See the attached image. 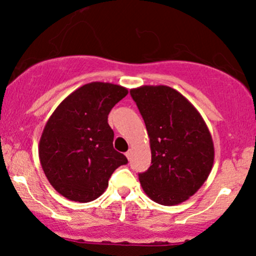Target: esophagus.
Here are the masks:
<instances>
[{
	"label": "esophagus",
	"mask_w": 256,
	"mask_h": 256,
	"mask_svg": "<svg viewBox=\"0 0 256 256\" xmlns=\"http://www.w3.org/2000/svg\"><path fill=\"white\" fill-rule=\"evenodd\" d=\"M125 155H126V158H128V160H130V158H131V149H128V150L125 152Z\"/></svg>",
	"instance_id": "34e87169"
}]
</instances>
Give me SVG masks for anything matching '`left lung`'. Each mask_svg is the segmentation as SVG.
<instances>
[{"label":"left lung","mask_w":256,"mask_h":256,"mask_svg":"<svg viewBox=\"0 0 256 256\" xmlns=\"http://www.w3.org/2000/svg\"><path fill=\"white\" fill-rule=\"evenodd\" d=\"M150 138L152 165L138 173L146 195L173 206L192 196L210 176L213 140L196 108L170 86L130 90Z\"/></svg>","instance_id":"8db88e82"}]
</instances>
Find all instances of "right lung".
<instances>
[{
	"mask_svg": "<svg viewBox=\"0 0 256 256\" xmlns=\"http://www.w3.org/2000/svg\"><path fill=\"white\" fill-rule=\"evenodd\" d=\"M128 90L110 83L85 84L49 118L40 140V165L49 183L72 201L102 195L112 173L128 158L113 148L108 114Z\"/></svg>",
	"mask_w": 256,
	"mask_h": 256,
	"instance_id": "right-lung-1",
	"label": "right lung"
}]
</instances>
